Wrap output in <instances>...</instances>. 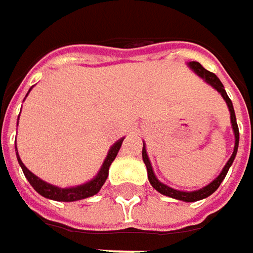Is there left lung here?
<instances>
[{
    "label": "left lung",
    "mask_w": 253,
    "mask_h": 253,
    "mask_svg": "<svg viewBox=\"0 0 253 253\" xmlns=\"http://www.w3.org/2000/svg\"><path fill=\"white\" fill-rule=\"evenodd\" d=\"M190 69L194 72V73L200 76L201 79H204V82L206 83H209L210 85H212L217 91L222 95V98L225 100L227 102V105H228V110L229 114H231V124H232V129H234V135H235V146H234V152H232V155H231V158H229V161L225 163V166H224V169L221 170V173H219L218 176L215 177V179L212 180L210 184H207L206 187H203V189L196 190V191H180V190H174L169 187V186H166V184H163L161 183L159 180L156 179V176H155V173H153V169H152V165L151 161H149V158H148V153H146V149H145V143H143V148H142V159H143V163L146 165V170H148V179H149V183L152 184V187L155 190H158L161 194L163 196H168V197H171V199H176V200H181V201H186V203H193V201H199V200L206 199V197H209L211 196L215 190L218 189L219 184H221V181L225 179V176H227V173H228L229 168H231V165H232V162L235 159V156H237V151H238V143H239V131H238V125H237V118H235V111H234V107H232V101L229 100V97L227 95V92L224 90V85L222 83L219 82V79L215 76L214 73H211L209 70H206L199 62H190L187 63Z\"/></svg>",
    "instance_id": "1"
}]
</instances>
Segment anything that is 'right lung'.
<instances>
[{"instance_id":"1","label":"right lung","mask_w":253,"mask_h":253,"mask_svg":"<svg viewBox=\"0 0 253 253\" xmlns=\"http://www.w3.org/2000/svg\"><path fill=\"white\" fill-rule=\"evenodd\" d=\"M28 95V94H26ZM122 141L124 138L120 139L118 142H115L111 146V149L108 151V155L105 158V161L102 163L101 169L98 171V174L94 177L90 181L84 183V184H80V186H76V187H66V189H62V187H56L53 184H49L46 183L42 179H39L38 176H35L34 173L31 170L28 169L25 166L22 161L19 159V155L16 152V158H18V162H19V166L22 168V171H24L25 177L28 179V181L31 183V186L34 187L41 196H43L46 199L54 200V201H77V200H83L87 199V197H91L94 194H97L100 189L102 187V184L105 183V180L108 177V170H110V166L114 162V159L117 158L118 155V151L121 148Z\"/></svg>"}]
</instances>
